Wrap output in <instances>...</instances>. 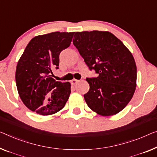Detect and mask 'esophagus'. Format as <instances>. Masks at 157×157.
<instances>
[{
    "label": "esophagus",
    "mask_w": 157,
    "mask_h": 157,
    "mask_svg": "<svg viewBox=\"0 0 157 157\" xmlns=\"http://www.w3.org/2000/svg\"><path fill=\"white\" fill-rule=\"evenodd\" d=\"M79 80H78V79H72V80H71V84L72 85H75V84H77Z\"/></svg>",
    "instance_id": "1"
}]
</instances>
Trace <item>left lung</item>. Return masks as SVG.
<instances>
[{
    "instance_id": "left-lung-1",
    "label": "left lung",
    "mask_w": 157,
    "mask_h": 157,
    "mask_svg": "<svg viewBox=\"0 0 157 157\" xmlns=\"http://www.w3.org/2000/svg\"><path fill=\"white\" fill-rule=\"evenodd\" d=\"M73 44L97 78H86L87 106L101 116H113L125 108L136 87L134 58L120 39L109 32H76Z\"/></svg>"
}]
</instances>
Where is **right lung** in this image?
Masks as SVG:
<instances>
[{
    "mask_svg": "<svg viewBox=\"0 0 157 157\" xmlns=\"http://www.w3.org/2000/svg\"><path fill=\"white\" fill-rule=\"evenodd\" d=\"M75 32H55L34 37L17 63L15 80L20 99L28 109L41 116L54 114L65 106L71 83L56 81L59 55L69 47Z\"/></svg>",
    "mask_w": 157,
    "mask_h": 157,
    "instance_id": "obj_1",
    "label": "right lung"
}]
</instances>
